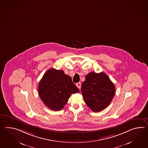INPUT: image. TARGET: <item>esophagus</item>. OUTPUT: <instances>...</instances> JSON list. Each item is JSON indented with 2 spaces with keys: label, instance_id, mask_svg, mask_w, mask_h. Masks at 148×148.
<instances>
[{
  "label": "esophagus",
  "instance_id": "1",
  "mask_svg": "<svg viewBox=\"0 0 148 148\" xmlns=\"http://www.w3.org/2000/svg\"><path fill=\"white\" fill-rule=\"evenodd\" d=\"M76 86H77L79 89H80L81 87V83L80 82H79V83H77L76 84Z\"/></svg>",
  "mask_w": 148,
  "mask_h": 148
}]
</instances>
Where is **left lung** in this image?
Listing matches in <instances>:
<instances>
[{"instance_id":"8db88e82","label":"left lung","mask_w":148,"mask_h":148,"mask_svg":"<svg viewBox=\"0 0 148 148\" xmlns=\"http://www.w3.org/2000/svg\"><path fill=\"white\" fill-rule=\"evenodd\" d=\"M115 90L114 83L103 72L89 73L81 86L83 100L94 112L102 111L110 103Z\"/></svg>"}]
</instances>
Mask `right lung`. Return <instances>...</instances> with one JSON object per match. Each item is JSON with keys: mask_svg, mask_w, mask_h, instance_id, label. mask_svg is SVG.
I'll return each mask as SVG.
<instances>
[{"mask_svg": "<svg viewBox=\"0 0 148 148\" xmlns=\"http://www.w3.org/2000/svg\"><path fill=\"white\" fill-rule=\"evenodd\" d=\"M79 90L72 78L62 70H48L40 80L38 93L45 105L49 108L59 111L62 109L72 93Z\"/></svg>", "mask_w": 148, "mask_h": 148, "instance_id": "obj_1", "label": "right lung"}]
</instances>
